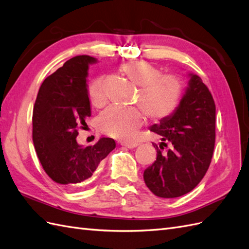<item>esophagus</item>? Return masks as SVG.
I'll use <instances>...</instances> for the list:
<instances>
[{"label":"esophagus","instance_id":"obj_1","mask_svg":"<svg viewBox=\"0 0 249 249\" xmlns=\"http://www.w3.org/2000/svg\"><path fill=\"white\" fill-rule=\"evenodd\" d=\"M123 146H125V147L129 148V149H132V148H136L137 146H139L138 143H122Z\"/></svg>","mask_w":249,"mask_h":249}]
</instances>
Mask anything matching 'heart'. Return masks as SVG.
Instances as JSON below:
<instances>
[{"label": "heart", "instance_id": "1", "mask_svg": "<svg viewBox=\"0 0 249 249\" xmlns=\"http://www.w3.org/2000/svg\"><path fill=\"white\" fill-rule=\"evenodd\" d=\"M120 71L131 84L139 87L137 104L143 111L138 108L111 106L100 114L98 126L107 136L129 141L145 123V114L156 123L174 116L183 98V83L174 74H161L160 69L146 61L125 63ZM88 98L93 107L100 108L106 103L102 76L89 84Z\"/></svg>", "mask_w": 249, "mask_h": 249}]
</instances>
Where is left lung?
I'll use <instances>...</instances> for the list:
<instances>
[{"label":"left lung","mask_w":249,"mask_h":249,"mask_svg":"<svg viewBox=\"0 0 249 249\" xmlns=\"http://www.w3.org/2000/svg\"><path fill=\"white\" fill-rule=\"evenodd\" d=\"M189 87L178 110L150 130L161 136L157 160L144 171L154 195L177 197L193 190L205 176L215 141V104L199 75L190 73ZM170 146L166 153L161 150Z\"/></svg>","instance_id":"1"}]
</instances>
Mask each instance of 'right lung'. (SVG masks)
<instances>
[{
    "instance_id": "add662e5",
    "label": "right lung",
    "mask_w": 249,
    "mask_h": 249,
    "mask_svg": "<svg viewBox=\"0 0 249 249\" xmlns=\"http://www.w3.org/2000/svg\"><path fill=\"white\" fill-rule=\"evenodd\" d=\"M95 62L89 55L66 61L42 83L34 107L33 140L37 158L45 173L69 189L90 178L116 147L110 138L87 147L76 143L79 127L91 114L86 78L89 64Z\"/></svg>"
}]
</instances>
